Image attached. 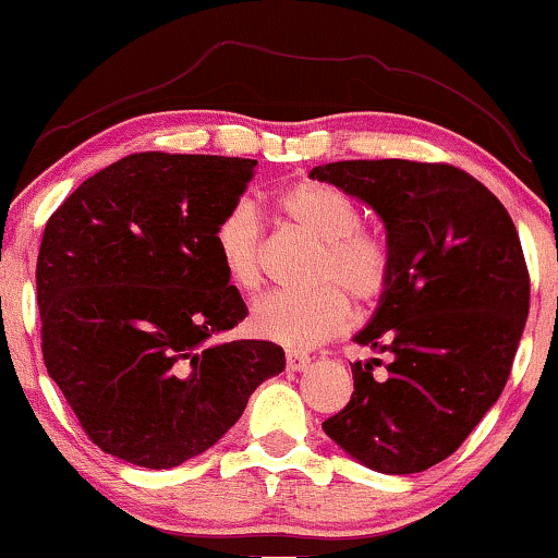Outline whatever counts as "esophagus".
<instances>
[{
	"label": "esophagus",
	"mask_w": 558,
	"mask_h": 558,
	"mask_svg": "<svg viewBox=\"0 0 558 558\" xmlns=\"http://www.w3.org/2000/svg\"><path fill=\"white\" fill-rule=\"evenodd\" d=\"M307 366H310L307 353H300V351L287 353V368H292V372H305Z\"/></svg>",
	"instance_id": "obj_1"
}]
</instances>
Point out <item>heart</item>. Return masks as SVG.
I'll return each instance as SVG.
<instances>
[{"instance_id":"1","label":"heart","mask_w":558,"mask_h":558,"mask_svg":"<svg viewBox=\"0 0 558 558\" xmlns=\"http://www.w3.org/2000/svg\"><path fill=\"white\" fill-rule=\"evenodd\" d=\"M281 215L320 243L313 292L266 294L251 310V328L289 349H307L349 320V296L372 305L392 279V248L379 230L361 226L349 194L320 182L296 184L279 197ZM213 248L228 284L253 292L262 284V226L248 202H235L213 230Z\"/></svg>"}]
</instances>
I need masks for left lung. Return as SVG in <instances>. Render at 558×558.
Returning <instances> with one entry per match:
<instances>
[{
  "instance_id": "left-lung-1",
  "label": "left lung",
  "mask_w": 558,
  "mask_h": 558,
  "mask_svg": "<svg viewBox=\"0 0 558 558\" xmlns=\"http://www.w3.org/2000/svg\"><path fill=\"white\" fill-rule=\"evenodd\" d=\"M381 217L392 279L353 343L389 353L351 364L353 395L323 430L381 474H417L464 444L505 389L531 279L508 209L448 163L404 158L315 166Z\"/></svg>"
}]
</instances>
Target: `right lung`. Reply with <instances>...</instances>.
Returning a JSON list of instances; mask_svg holds the SVG:
<instances>
[{"mask_svg": "<svg viewBox=\"0 0 558 558\" xmlns=\"http://www.w3.org/2000/svg\"><path fill=\"white\" fill-rule=\"evenodd\" d=\"M253 169V158L135 154L48 220L35 271L43 359L86 436L128 464L205 453L284 372L277 343L215 341L248 315L213 230Z\"/></svg>", "mask_w": 558, "mask_h": 558, "instance_id": "add662e5", "label": "right lung"}]
</instances>
